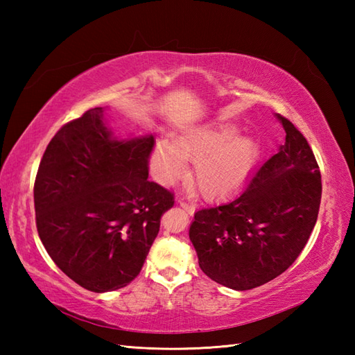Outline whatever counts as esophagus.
I'll use <instances>...</instances> for the list:
<instances>
[{
  "mask_svg": "<svg viewBox=\"0 0 355 355\" xmlns=\"http://www.w3.org/2000/svg\"><path fill=\"white\" fill-rule=\"evenodd\" d=\"M180 206H182V207L186 210L187 214H191V215L193 214V207H192V206H189V205H186L184 201H180Z\"/></svg>",
  "mask_w": 355,
  "mask_h": 355,
  "instance_id": "esophagus-1",
  "label": "esophagus"
}]
</instances>
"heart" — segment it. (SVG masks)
<instances>
[{
  "instance_id": "obj_1",
  "label": "heart",
  "mask_w": 355,
  "mask_h": 355,
  "mask_svg": "<svg viewBox=\"0 0 355 355\" xmlns=\"http://www.w3.org/2000/svg\"><path fill=\"white\" fill-rule=\"evenodd\" d=\"M259 160V145L250 135H238L230 123H207L175 135L173 143L160 139L149 155L150 169L162 183L183 175L186 163H197L193 184L206 198L232 191Z\"/></svg>"
}]
</instances>
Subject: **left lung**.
Returning <instances> with one entry per match:
<instances>
[{
    "label": "left lung",
    "instance_id": "obj_1",
    "mask_svg": "<svg viewBox=\"0 0 355 355\" xmlns=\"http://www.w3.org/2000/svg\"><path fill=\"white\" fill-rule=\"evenodd\" d=\"M275 116L285 131L284 145L252 173L243 192L198 210L189 229L200 268L232 290H252L282 275L318 221V162L297 128Z\"/></svg>",
    "mask_w": 355,
    "mask_h": 355
}]
</instances>
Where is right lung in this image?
I'll use <instances>...</instances> for the list:
<instances>
[{"instance_id": "obj_1", "label": "right lung", "mask_w": 355, "mask_h": 355, "mask_svg": "<svg viewBox=\"0 0 355 355\" xmlns=\"http://www.w3.org/2000/svg\"><path fill=\"white\" fill-rule=\"evenodd\" d=\"M92 108L49 143L35 180L40 238L84 288L107 293L137 277L173 195L148 180L153 135L117 139Z\"/></svg>"}]
</instances>
